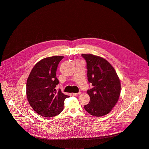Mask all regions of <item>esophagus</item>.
Wrapping results in <instances>:
<instances>
[{"label":"esophagus","instance_id":"1","mask_svg":"<svg viewBox=\"0 0 149 149\" xmlns=\"http://www.w3.org/2000/svg\"><path fill=\"white\" fill-rule=\"evenodd\" d=\"M81 94V92H78V93H72V95L73 96H78Z\"/></svg>","mask_w":149,"mask_h":149}]
</instances>
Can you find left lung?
I'll return each mask as SVG.
<instances>
[{
    "instance_id": "obj_1",
    "label": "left lung",
    "mask_w": 149,
    "mask_h": 149,
    "mask_svg": "<svg viewBox=\"0 0 149 149\" xmlns=\"http://www.w3.org/2000/svg\"><path fill=\"white\" fill-rule=\"evenodd\" d=\"M81 56L86 62L88 82L93 86L87 91L90 101L84 108L93 116H103L109 113L118 101L120 79L114 68L105 59L90 54Z\"/></svg>"
}]
</instances>
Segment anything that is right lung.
Instances as JSON below:
<instances>
[{
  "label": "right lung",
  "mask_w": 149,
  "mask_h": 149,
  "mask_svg": "<svg viewBox=\"0 0 149 149\" xmlns=\"http://www.w3.org/2000/svg\"><path fill=\"white\" fill-rule=\"evenodd\" d=\"M63 56L42 59L33 68L26 83L27 100L33 110L44 117H53L64 109V100L69 96L60 89L57 91L59 81L56 77L58 65Z\"/></svg>",
  "instance_id": "add662e5"
}]
</instances>
